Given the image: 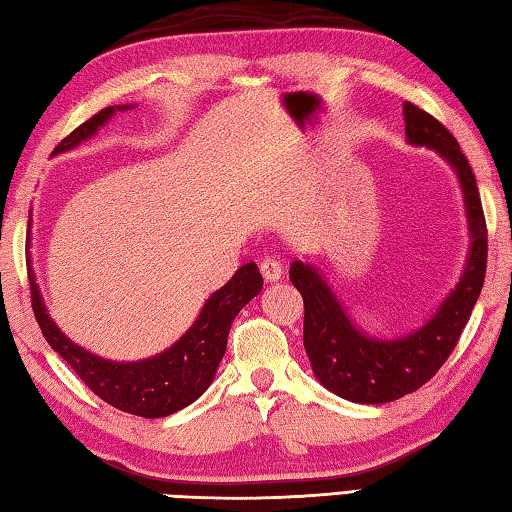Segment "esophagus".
Wrapping results in <instances>:
<instances>
[{
  "label": "esophagus",
  "mask_w": 512,
  "mask_h": 512,
  "mask_svg": "<svg viewBox=\"0 0 512 512\" xmlns=\"http://www.w3.org/2000/svg\"><path fill=\"white\" fill-rule=\"evenodd\" d=\"M260 274H263L265 283H276L278 278L283 276V265H281V260H276V258H265L263 263H260Z\"/></svg>",
  "instance_id": "esophagus-1"
}]
</instances>
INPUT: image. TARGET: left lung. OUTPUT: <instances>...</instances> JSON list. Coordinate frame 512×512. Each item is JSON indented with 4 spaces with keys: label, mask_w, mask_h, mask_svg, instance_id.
<instances>
[{
    "label": "left lung",
    "mask_w": 512,
    "mask_h": 512,
    "mask_svg": "<svg viewBox=\"0 0 512 512\" xmlns=\"http://www.w3.org/2000/svg\"><path fill=\"white\" fill-rule=\"evenodd\" d=\"M403 118L410 144L435 149L457 171L472 243L464 274L439 305L437 314L417 332L394 341L372 339L356 330L318 269L294 260L289 267V281L301 292L305 303L303 343L312 370L327 390L354 403H388L428 383L455 350L486 278V218L475 173L461 153L459 142L417 104H403Z\"/></svg>",
    "instance_id": "1"
}]
</instances>
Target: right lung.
Wrapping results in <instances>:
<instances>
[{
	"mask_svg": "<svg viewBox=\"0 0 512 512\" xmlns=\"http://www.w3.org/2000/svg\"><path fill=\"white\" fill-rule=\"evenodd\" d=\"M124 109H131V106H106V109L98 111L57 144L53 156L91 138L111 120L115 111ZM26 265L33 314L48 345L71 365L86 388L98 394L102 401L144 419L169 417V414L194 403L209 388L216 376L218 363L225 356L231 323L263 289V276H260L258 267L247 263L231 276L225 287H220L218 292L207 298L194 325L169 350L144 361L115 363L86 352L84 347L75 345L69 336L60 332V327L48 316L40 289H37L31 256H26Z\"/></svg>",
	"mask_w": 512,
	"mask_h": 512,
	"instance_id": "add662e5",
	"label": "right lung"
}]
</instances>
